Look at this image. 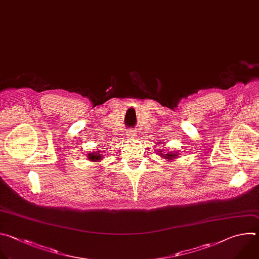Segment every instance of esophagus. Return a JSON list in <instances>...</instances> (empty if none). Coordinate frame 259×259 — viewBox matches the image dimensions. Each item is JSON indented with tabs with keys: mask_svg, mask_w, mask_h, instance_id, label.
<instances>
[{
	"mask_svg": "<svg viewBox=\"0 0 259 259\" xmlns=\"http://www.w3.org/2000/svg\"><path fill=\"white\" fill-rule=\"evenodd\" d=\"M136 137H137V135H136L135 131H133V130L127 131V134H126V138H127V139H130V140H135Z\"/></svg>",
	"mask_w": 259,
	"mask_h": 259,
	"instance_id": "esophagus-1",
	"label": "esophagus"
}]
</instances>
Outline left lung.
<instances>
[{
    "instance_id": "obj_1",
    "label": "left lung",
    "mask_w": 259,
    "mask_h": 259,
    "mask_svg": "<svg viewBox=\"0 0 259 259\" xmlns=\"http://www.w3.org/2000/svg\"><path fill=\"white\" fill-rule=\"evenodd\" d=\"M162 151H163V150H160V151H159L160 153H159L158 155H160V157H162V158L166 159L167 161L174 160L175 158H177V157L179 156V154H178V152H175V153H172V152H168V153L164 154V153H162Z\"/></svg>"
}]
</instances>
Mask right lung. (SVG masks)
<instances>
[{
  "mask_svg": "<svg viewBox=\"0 0 259 259\" xmlns=\"http://www.w3.org/2000/svg\"><path fill=\"white\" fill-rule=\"evenodd\" d=\"M88 158L90 161L93 162H100L101 159L103 158L102 154H100V151H96V152H92L88 154Z\"/></svg>",
  "mask_w": 259,
  "mask_h": 259,
  "instance_id": "right-lung-1",
  "label": "right lung"
}]
</instances>
